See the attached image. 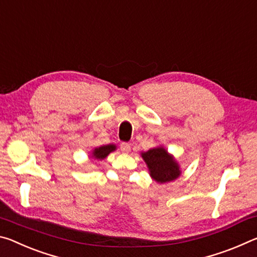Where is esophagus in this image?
I'll return each mask as SVG.
<instances>
[{
  "label": "esophagus",
  "mask_w": 257,
  "mask_h": 257,
  "mask_svg": "<svg viewBox=\"0 0 257 257\" xmlns=\"http://www.w3.org/2000/svg\"><path fill=\"white\" fill-rule=\"evenodd\" d=\"M120 150L123 151L124 154H128L130 150H131V146H130L127 142H121V144H120Z\"/></svg>",
  "instance_id": "esophagus-1"
}]
</instances>
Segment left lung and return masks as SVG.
Wrapping results in <instances>:
<instances>
[{
    "label": "left lung",
    "instance_id": "left-lung-1",
    "mask_svg": "<svg viewBox=\"0 0 257 257\" xmlns=\"http://www.w3.org/2000/svg\"><path fill=\"white\" fill-rule=\"evenodd\" d=\"M141 157L148 166L150 176L158 183L170 182L178 179L181 174L179 164L164 147L141 153Z\"/></svg>",
    "mask_w": 257,
    "mask_h": 257
}]
</instances>
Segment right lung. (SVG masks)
I'll return each instance as SVG.
<instances>
[{"label":"right lung","mask_w":257,"mask_h":257,"mask_svg":"<svg viewBox=\"0 0 257 257\" xmlns=\"http://www.w3.org/2000/svg\"><path fill=\"white\" fill-rule=\"evenodd\" d=\"M116 150L115 145H107V146H101L99 148H94L92 151V157L95 159H99V161H102V159L106 158L109 154L112 153V151Z\"/></svg>","instance_id":"add662e5"}]
</instances>
